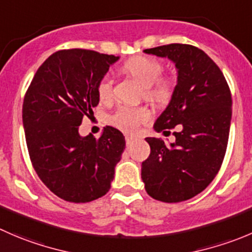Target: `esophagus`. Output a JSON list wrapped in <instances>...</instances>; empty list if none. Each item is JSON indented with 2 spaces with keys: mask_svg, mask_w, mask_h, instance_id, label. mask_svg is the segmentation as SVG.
I'll use <instances>...</instances> for the list:
<instances>
[{
  "mask_svg": "<svg viewBox=\"0 0 252 252\" xmlns=\"http://www.w3.org/2000/svg\"><path fill=\"white\" fill-rule=\"evenodd\" d=\"M136 139L133 138V136H126V146L133 145V143L135 141Z\"/></svg>",
  "mask_w": 252,
  "mask_h": 252,
  "instance_id": "esophagus-1",
  "label": "esophagus"
}]
</instances>
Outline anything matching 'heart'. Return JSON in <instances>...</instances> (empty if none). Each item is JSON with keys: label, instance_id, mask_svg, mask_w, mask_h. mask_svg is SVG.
<instances>
[{"label": "heart", "instance_id": "heart-1", "mask_svg": "<svg viewBox=\"0 0 252 252\" xmlns=\"http://www.w3.org/2000/svg\"><path fill=\"white\" fill-rule=\"evenodd\" d=\"M126 72L131 75L144 87H146V96L158 101H163L170 96V84L167 81H156L162 71V65L158 60L146 56H138L126 61L124 65ZM98 97L106 101L112 96V79L109 75L102 77L99 81ZM150 111L145 107L121 106L116 113L111 117L109 122L119 130L128 134H134L139 130L141 124L150 119Z\"/></svg>", "mask_w": 252, "mask_h": 252}]
</instances>
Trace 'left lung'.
Masks as SVG:
<instances>
[{"label":"left lung","instance_id":"obj_1","mask_svg":"<svg viewBox=\"0 0 252 252\" xmlns=\"http://www.w3.org/2000/svg\"><path fill=\"white\" fill-rule=\"evenodd\" d=\"M175 64L177 84L154 130L178 126L176 140L145 138L150 155L141 180L150 197L166 203L187 201L214 180L224 160L231 122V94L218 65L201 49L168 44L145 49Z\"/></svg>","mask_w":252,"mask_h":252}]
</instances>
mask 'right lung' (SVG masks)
<instances>
[{"label": "right lung", "mask_w": 252, "mask_h": 252, "mask_svg": "<svg viewBox=\"0 0 252 252\" xmlns=\"http://www.w3.org/2000/svg\"><path fill=\"white\" fill-rule=\"evenodd\" d=\"M118 60L85 49L56 51L35 72L24 97L29 158L44 185L64 201L86 203L111 188L126 149L124 135L108 126L99 139L81 136L79 126L94 113L99 81Z\"/></svg>", "instance_id": "right-lung-1"}]
</instances>
